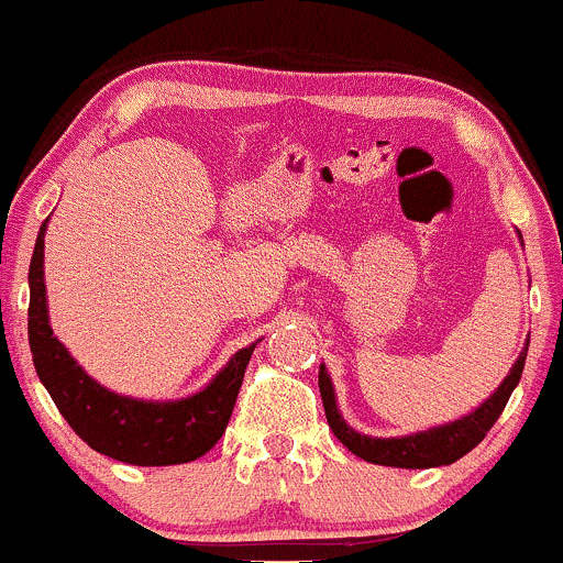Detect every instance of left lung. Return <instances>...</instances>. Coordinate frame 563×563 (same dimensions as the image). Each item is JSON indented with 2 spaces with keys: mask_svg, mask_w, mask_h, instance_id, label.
Returning a JSON list of instances; mask_svg holds the SVG:
<instances>
[{
  "mask_svg": "<svg viewBox=\"0 0 563 563\" xmlns=\"http://www.w3.org/2000/svg\"><path fill=\"white\" fill-rule=\"evenodd\" d=\"M527 351H529V338L527 343H523L516 364L510 366V372L505 375V380L497 385L495 394H489V399H484L476 409H473V412L463 415L460 420L444 422V426L428 428V431L390 435V439H377V435L358 433L356 428H351L349 422L343 420V415H340L338 409V396H334L332 377L330 372H327V366L321 364L319 390H321V401H324L327 422H330L332 433L338 435V439L343 441L356 457L366 460V463L390 465V468H439V465H452L454 460L468 454L503 415L505 404H508L510 394H514V388L521 380Z\"/></svg>",
  "mask_w": 563,
  "mask_h": 563,
  "instance_id": "8db88e82",
  "label": "left lung"
}]
</instances>
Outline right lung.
Masks as SVG:
<instances>
[{
  "mask_svg": "<svg viewBox=\"0 0 563 563\" xmlns=\"http://www.w3.org/2000/svg\"><path fill=\"white\" fill-rule=\"evenodd\" d=\"M44 220L29 268V345L36 375L68 426L95 452L130 465H180L218 444L229 426L255 343L236 351L229 364L197 394L183 399H135L100 385L68 353L49 327L44 287Z\"/></svg>",
  "mask_w": 563,
  "mask_h": 563,
  "instance_id": "add662e5",
  "label": "right lung"
}]
</instances>
